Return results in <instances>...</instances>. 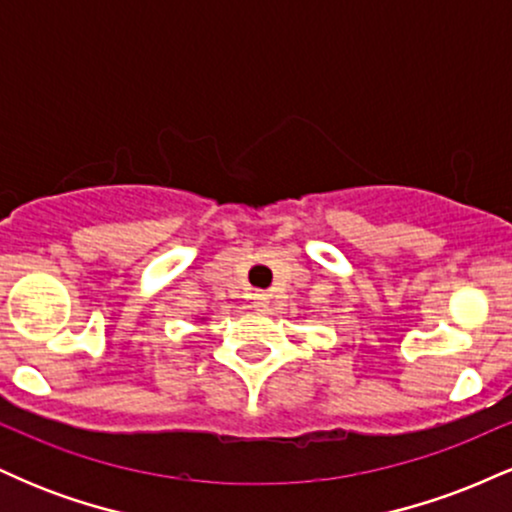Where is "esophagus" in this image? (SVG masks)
<instances>
[{"label": "esophagus", "mask_w": 512, "mask_h": 512, "mask_svg": "<svg viewBox=\"0 0 512 512\" xmlns=\"http://www.w3.org/2000/svg\"><path fill=\"white\" fill-rule=\"evenodd\" d=\"M267 303H269L267 293H264V291H255V293H252V305H255L257 310L267 308Z\"/></svg>", "instance_id": "esophagus-1"}]
</instances>
